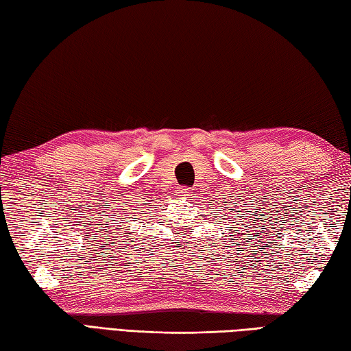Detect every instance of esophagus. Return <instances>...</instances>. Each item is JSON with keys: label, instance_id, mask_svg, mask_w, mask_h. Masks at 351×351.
Masks as SVG:
<instances>
[{"label": "esophagus", "instance_id": "obj_1", "mask_svg": "<svg viewBox=\"0 0 351 351\" xmlns=\"http://www.w3.org/2000/svg\"><path fill=\"white\" fill-rule=\"evenodd\" d=\"M190 191H191V189H189V187H181L178 193H180V196H189Z\"/></svg>", "mask_w": 351, "mask_h": 351}]
</instances>
